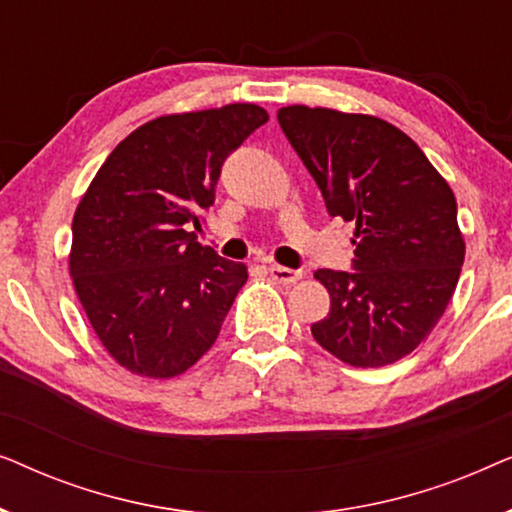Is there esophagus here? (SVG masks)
<instances>
[{"label":"esophagus","instance_id":"esophagus-1","mask_svg":"<svg viewBox=\"0 0 512 512\" xmlns=\"http://www.w3.org/2000/svg\"><path fill=\"white\" fill-rule=\"evenodd\" d=\"M270 277L275 279L279 284H296L300 277H303V272L300 270H291V268H284V265H270L268 268Z\"/></svg>","mask_w":512,"mask_h":512}]
</instances>
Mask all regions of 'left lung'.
Here are the masks:
<instances>
[{"label":"left lung","mask_w":512,"mask_h":512,"mask_svg":"<svg viewBox=\"0 0 512 512\" xmlns=\"http://www.w3.org/2000/svg\"><path fill=\"white\" fill-rule=\"evenodd\" d=\"M277 118L328 214L356 226V270L314 272L331 296L314 340L354 368L396 363L426 340L457 289L466 242L452 188L382 118L305 104Z\"/></svg>","instance_id":"left-lung-1"}]
</instances>
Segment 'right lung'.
Instances as JSON below:
<instances>
[{
	"mask_svg": "<svg viewBox=\"0 0 512 512\" xmlns=\"http://www.w3.org/2000/svg\"><path fill=\"white\" fill-rule=\"evenodd\" d=\"M268 121L258 104L158 116L104 160L72 221L69 275L93 331L118 366L167 380L219 338L244 263L195 242L221 165Z\"/></svg>",
	"mask_w": 512,
	"mask_h": 512,
	"instance_id": "obj_1",
	"label": "right lung"
}]
</instances>
